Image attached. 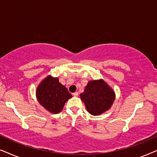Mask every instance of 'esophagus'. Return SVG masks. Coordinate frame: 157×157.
Returning <instances> with one entry per match:
<instances>
[{"label":"esophagus","instance_id":"34e87169","mask_svg":"<svg viewBox=\"0 0 157 157\" xmlns=\"http://www.w3.org/2000/svg\"><path fill=\"white\" fill-rule=\"evenodd\" d=\"M73 95H74V96H78V92H74V93L73 94Z\"/></svg>","mask_w":157,"mask_h":157}]
</instances>
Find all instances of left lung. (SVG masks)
<instances>
[{
    "label": "left lung",
    "mask_w": 157,
    "mask_h": 157,
    "mask_svg": "<svg viewBox=\"0 0 157 157\" xmlns=\"http://www.w3.org/2000/svg\"><path fill=\"white\" fill-rule=\"evenodd\" d=\"M115 97L114 91L103 79L89 81L83 93L80 94L88 112L93 116H98L108 111Z\"/></svg>",
    "instance_id": "obj_1"
}]
</instances>
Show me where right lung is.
Wrapping results in <instances>:
<instances>
[{
    "instance_id": "right-lung-1",
    "label": "right lung",
    "mask_w": 157,
    "mask_h": 157,
    "mask_svg": "<svg viewBox=\"0 0 157 157\" xmlns=\"http://www.w3.org/2000/svg\"><path fill=\"white\" fill-rule=\"evenodd\" d=\"M36 96L39 104L51 113H59L64 104L72 97L59 78L48 75L38 86Z\"/></svg>"
}]
</instances>
